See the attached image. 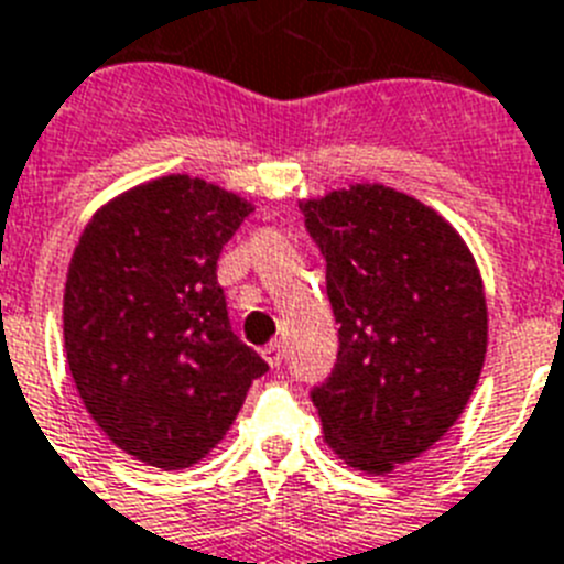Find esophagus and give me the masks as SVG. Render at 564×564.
Returning <instances> with one entry per match:
<instances>
[{
	"mask_svg": "<svg viewBox=\"0 0 564 564\" xmlns=\"http://www.w3.org/2000/svg\"><path fill=\"white\" fill-rule=\"evenodd\" d=\"M263 358L269 361V367H274V370H278V367L283 364V344H281V340H272V344H267V347H263Z\"/></svg>",
	"mask_w": 564,
	"mask_h": 564,
	"instance_id": "34e87169",
	"label": "esophagus"
}]
</instances>
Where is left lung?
Listing matches in <instances>:
<instances>
[{
    "label": "left lung",
    "instance_id": "left-lung-1",
    "mask_svg": "<svg viewBox=\"0 0 564 564\" xmlns=\"http://www.w3.org/2000/svg\"><path fill=\"white\" fill-rule=\"evenodd\" d=\"M301 212L340 324L338 361L312 404L338 458L381 476L430 451L479 384L481 274L458 231L395 188L355 183Z\"/></svg>",
    "mask_w": 564,
    "mask_h": 564
}]
</instances>
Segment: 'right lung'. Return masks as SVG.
Wrapping results in <instances>:
<instances>
[{"instance_id":"1","label":"right lung","mask_w":564,"mask_h":564,"mask_svg":"<svg viewBox=\"0 0 564 564\" xmlns=\"http://www.w3.org/2000/svg\"><path fill=\"white\" fill-rule=\"evenodd\" d=\"M252 212L169 174L106 203L65 281V355L85 410L151 467L200 462L269 364L231 333L217 258Z\"/></svg>"}]
</instances>
